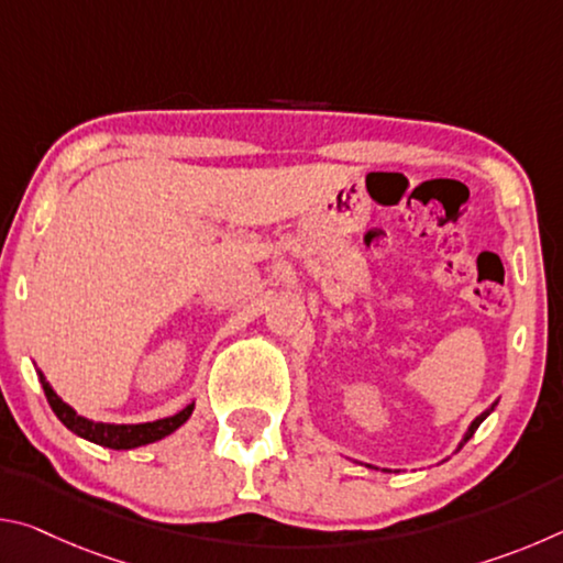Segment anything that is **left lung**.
<instances>
[{
  "instance_id": "8db88e82",
  "label": "left lung",
  "mask_w": 563,
  "mask_h": 563,
  "mask_svg": "<svg viewBox=\"0 0 563 563\" xmlns=\"http://www.w3.org/2000/svg\"><path fill=\"white\" fill-rule=\"evenodd\" d=\"M494 407H497V402H494V405H492L489 409H484V412H482L479 417H476V419H474V422L470 424V430H466V434H464V440L460 442V446H464L466 442H470V440H472V434L476 432V427H479V424L484 422V419H487V417H489V412H492V409H494ZM367 466H369V464H367Z\"/></svg>"
}]
</instances>
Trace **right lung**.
I'll use <instances>...</instances> for the list:
<instances>
[{
	"instance_id": "add662e5",
	"label": "right lung",
	"mask_w": 563,
	"mask_h": 563,
	"mask_svg": "<svg viewBox=\"0 0 563 563\" xmlns=\"http://www.w3.org/2000/svg\"><path fill=\"white\" fill-rule=\"evenodd\" d=\"M40 379H42L44 395H46V399H49V405L54 409V415L62 419V424L66 427V430H71L74 434H79V437H84V440H89L93 444L109 446V450H133V446H144V444L164 440V437H168L170 432H176L178 427L190 417V412H194V402H190L174 417L156 419V422H144V424L91 422V419L76 415L74 409L54 393L52 385L46 383L42 373H40Z\"/></svg>"
}]
</instances>
